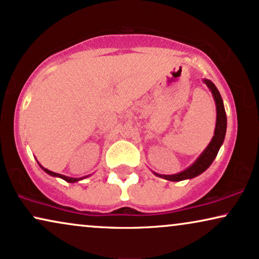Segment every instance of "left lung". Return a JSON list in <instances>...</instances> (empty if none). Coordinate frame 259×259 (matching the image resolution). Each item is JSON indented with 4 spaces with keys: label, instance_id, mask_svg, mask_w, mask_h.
<instances>
[{
    "label": "left lung",
    "instance_id": "obj_1",
    "mask_svg": "<svg viewBox=\"0 0 259 259\" xmlns=\"http://www.w3.org/2000/svg\"><path fill=\"white\" fill-rule=\"evenodd\" d=\"M207 85L209 91L212 92L213 98H214L215 106H217V122H215V129H214V135H213L211 142L206 149L200 154V156L196 158L195 162L193 164L189 165L188 168H186L185 170L180 171L178 174L173 175H162L157 173H153L158 178L165 179L168 181H182L187 180V179H193L198 177L201 173L207 169L209 165L212 164V162L214 161V158L218 155V151L220 147L223 146L224 140H225L226 135V127H227V118H226V112L225 108H224V102L222 96H220L218 89L215 88V85L213 84L208 79H204L202 80Z\"/></svg>",
    "mask_w": 259,
    "mask_h": 259
}]
</instances>
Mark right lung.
Here are the masks:
<instances>
[{
  "instance_id": "add662e5",
  "label": "right lung",
  "mask_w": 259,
  "mask_h": 259,
  "mask_svg": "<svg viewBox=\"0 0 259 259\" xmlns=\"http://www.w3.org/2000/svg\"><path fill=\"white\" fill-rule=\"evenodd\" d=\"M37 163H39V162H37ZM39 165H40V167H41V169L46 171L47 174H50V175H52V177H54V178H60V179H63V180H65V181H67V182H71V184H73V182H78V181L82 180V179H85V178L90 177V175H86V177H82V178H70V177H65V175H63V174H59V173H54V171H52V170H48L47 168L42 167V165H41L40 163H39Z\"/></svg>"
}]
</instances>
